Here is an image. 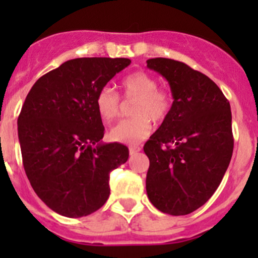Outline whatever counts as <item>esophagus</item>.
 <instances>
[{
  "label": "esophagus",
  "instance_id": "1",
  "mask_svg": "<svg viewBox=\"0 0 258 258\" xmlns=\"http://www.w3.org/2000/svg\"><path fill=\"white\" fill-rule=\"evenodd\" d=\"M141 151V147L140 146H131V147H129V152H131V155H134V154H137V152H140Z\"/></svg>",
  "mask_w": 258,
  "mask_h": 258
}]
</instances>
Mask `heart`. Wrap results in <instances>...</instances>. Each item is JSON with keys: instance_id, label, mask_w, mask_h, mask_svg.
Returning <instances> with one entry per match:
<instances>
[{"instance_id": "heart-1", "label": "heart", "mask_w": 258, "mask_h": 258, "mask_svg": "<svg viewBox=\"0 0 258 258\" xmlns=\"http://www.w3.org/2000/svg\"><path fill=\"white\" fill-rule=\"evenodd\" d=\"M126 99H134L133 118L118 122L111 129L109 137L116 142L134 145L143 141L152 131V121L163 122L170 113L173 95L168 89L157 88V80L143 71H137L124 77L120 84ZM98 115L104 122L118 117L121 111L120 97L108 86L102 88L95 98Z\"/></svg>"}]
</instances>
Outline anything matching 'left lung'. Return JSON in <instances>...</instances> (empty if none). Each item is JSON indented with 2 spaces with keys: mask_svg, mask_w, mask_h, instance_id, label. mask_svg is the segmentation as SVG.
I'll use <instances>...</instances> for the list:
<instances>
[{
  "mask_svg": "<svg viewBox=\"0 0 258 258\" xmlns=\"http://www.w3.org/2000/svg\"><path fill=\"white\" fill-rule=\"evenodd\" d=\"M147 67L168 80L174 101L143 147L146 191L160 212L184 216L211 199L231 160L230 103L208 76L182 61L154 58Z\"/></svg>",
  "mask_w": 258,
  "mask_h": 258,
  "instance_id": "left-lung-1",
  "label": "left lung"
}]
</instances>
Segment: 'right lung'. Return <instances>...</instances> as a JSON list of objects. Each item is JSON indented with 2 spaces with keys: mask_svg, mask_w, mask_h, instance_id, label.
<instances>
[{
  "mask_svg": "<svg viewBox=\"0 0 258 258\" xmlns=\"http://www.w3.org/2000/svg\"><path fill=\"white\" fill-rule=\"evenodd\" d=\"M131 64L126 58L64 61L32 86L18 117L23 166L32 188L56 213L79 218L109 197V173L126 163L121 143H101L98 92Z\"/></svg>",
  "mask_w": 258,
  "mask_h": 258,
  "instance_id": "add662e5",
  "label": "right lung"
}]
</instances>
